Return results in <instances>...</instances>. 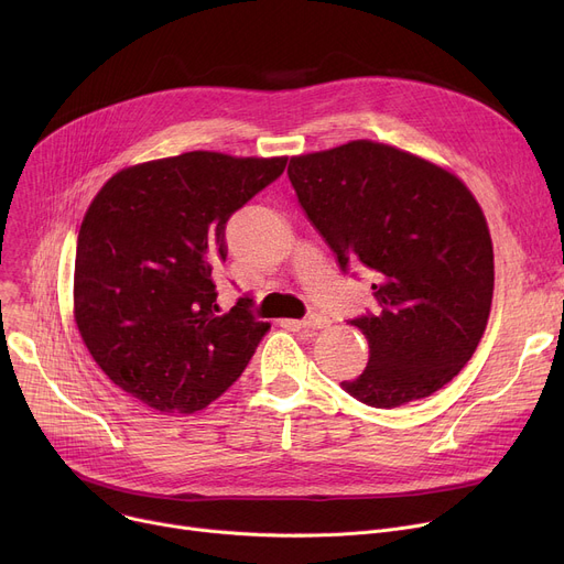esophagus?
Returning <instances> with one entry per match:
<instances>
[{
	"label": "esophagus",
	"mask_w": 564,
	"mask_h": 564,
	"mask_svg": "<svg viewBox=\"0 0 564 564\" xmlns=\"http://www.w3.org/2000/svg\"><path fill=\"white\" fill-rule=\"evenodd\" d=\"M294 327H300V329H324L329 324V319L324 317V315H317V313H313V315H308L306 319H302V322H292Z\"/></svg>",
	"instance_id": "1"
}]
</instances>
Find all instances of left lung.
Segmentation results:
<instances>
[{"label":"left lung","mask_w":564,"mask_h":564,"mask_svg":"<svg viewBox=\"0 0 564 564\" xmlns=\"http://www.w3.org/2000/svg\"><path fill=\"white\" fill-rule=\"evenodd\" d=\"M300 205L343 270L375 274L377 313L351 319L370 347L343 389L377 409L436 393L476 351L491 311L485 213L455 173L370 139L290 158Z\"/></svg>","instance_id":"left-lung-1"}]
</instances>
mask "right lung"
Listing matches in <instances>:
<instances>
[{
  "label": "right lung",
  "mask_w": 564,
  "mask_h": 564,
  "mask_svg": "<svg viewBox=\"0 0 564 564\" xmlns=\"http://www.w3.org/2000/svg\"><path fill=\"white\" fill-rule=\"evenodd\" d=\"M288 158L192 151L113 173L84 215L73 283L79 336L102 372L145 406L194 413L242 375L270 329L240 300L217 304L235 210Z\"/></svg>",
  "instance_id": "1"
}]
</instances>
